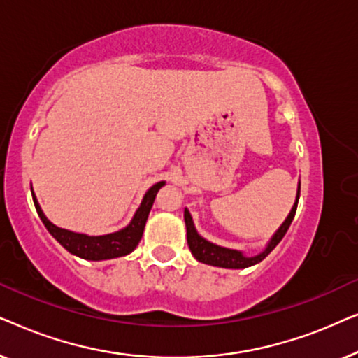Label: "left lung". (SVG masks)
<instances>
[{"label":"left lung","mask_w":358,"mask_h":358,"mask_svg":"<svg viewBox=\"0 0 358 358\" xmlns=\"http://www.w3.org/2000/svg\"><path fill=\"white\" fill-rule=\"evenodd\" d=\"M298 199H300V182H298V190H296V199L295 203L288 213V217L285 218V222L280 224V228L273 233V236L271 238V241L267 243V246L264 248V251H261L256 256H246L243 251H238V249H229V248H223L218 246L208 239H205L200 236L195 229L194 220L190 217V212L187 208L184 210V222H185V229H187V244L192 256L197 259L199 262L208 264V266H215V267H223V268H246L251 266H256L261 261H264L268 254L272 252V249L277 246L278 243L282 241V238L285 236V233L290 228V224L293 222V217L296 213V205H298Z\"/></svg>","instance_id":"left-lung-1"}]
</instances>
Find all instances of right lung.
<instances>
[{"mask_svg":"<svg viewBox=\"0 0 358 358\" xmlns=\"http://www.w3.org/2000/svg\"><path fill=\"white\" fill-rule=\"evenodd\" d=\"M164 184V180H161V182L151 185V187L146 190L140 207L136 208L134 218L130 220V223L127 224L125 228L109 234H99V236L70 231V229L60 228L57 227V224H53L50 220L45 217V213L42 212L32 187L31 190L34 205H36V210L38 217L42 220V223L45 224L48 233H50L68 252H71L73 256L86 259V261H106V259L127 256V254H130L136 246H138L140 239L143 236L146 220H148L150 210L153 207L156 194H158V190L163 187Z\"/></svg>","mask_w":358,"mask_h":358,"instance_id":"obj_1","label":"right lung"}]
</instances>
